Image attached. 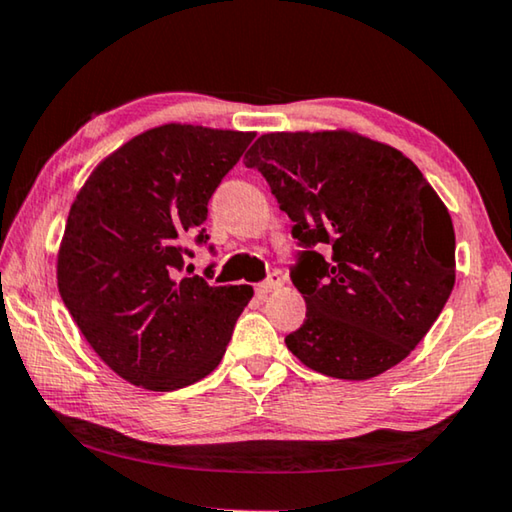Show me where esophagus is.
I'll list each match as a JSON object with an SVG mask.
<instances>
[{"instance_id":"1","label":"esophagus","mask_w":512,"mask_h":512,"mask_svg":"<svg viewBox=\"0 0 512 512\" xmlns=\"http://www.w3.org/2000/svg\"><path fill=\"white\" fill-rule=\"evenodd\" d=\"M280 282H282V278H280V275H278V273H271V275H269V278H266L264 282H259V285L255 287V291H257V296H259V298H266V296H269V294H271V291H273V289H278V287H280Z\"/></svg>"}]
</instances>
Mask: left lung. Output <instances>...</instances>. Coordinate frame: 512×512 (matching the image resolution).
Segmentation results:
<instances>
[{
    "label": "left lung",
    "instance_id": "1",
    "mask_svg": "<svg viewBox=\"0 0 512 512\" xmlns=\"http://www.w3.org/2000/svg\"><path fill=\"white\" fill-rule=\"evenodd\" d=\"M246 166L269 182L303 248L291 282L307 314L285 337L289 351L342 380H367L408 358L456 282L449 209L421 170L344 129L264 134Z\"/></svg>",
    "mask_w": 512,
    "mask_h": 512
}]
</instances>
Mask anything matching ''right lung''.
Listing matches in <instances>:
<instances>
[{"mask_svg": "<svg viewBox=\"0 0 512 512\" xmlns=\"http://www.w3.org/2000/svg\"><path fill=\"white\" fill-rule=\"evenodd\" d=\"M253 139L180 123L148 129L109 154L72 202L56 262L61 298L127 383L173 392L223 360L253 287L177 273L193 257L186 239L207 243V202Z\"/></svg>", "mask_w": 512, "mask_h": 512, "instance_id": "add662e5", "label": "right lung"}]
</instances>
